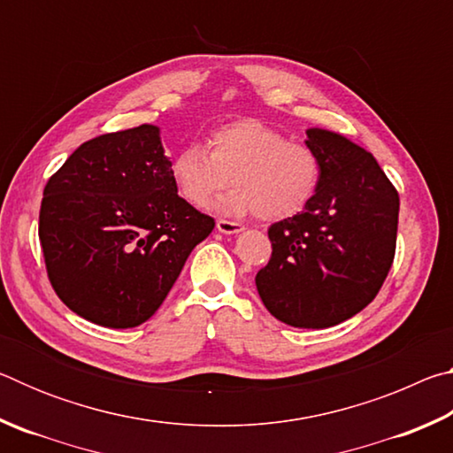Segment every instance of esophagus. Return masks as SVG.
I'll return each mask as SVG.
<instances>
[{"mask_svg":"<svg viewBox=\"0 0 453 453\" xmlns=\"http://www.w3.org/2000/svg\"><path fill=\"white\" fill-rule=\"evenodd\" d=\"M218 232H221V234H227V235H232V234H240V232H243V226H242V224H237V221L218 219Z\"/></svg>","mask_w":453,"mask_h":453,"instance_id":"obj_1","label":"esophagus"}]
</instances>
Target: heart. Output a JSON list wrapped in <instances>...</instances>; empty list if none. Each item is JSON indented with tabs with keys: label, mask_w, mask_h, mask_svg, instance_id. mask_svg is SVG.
<instances>
[{
	"label": "heart",
	"mask_w": 453,
	"mask_h": 453,
	"mask_svg": "<svg viewBox=\"0 0 453 453\" xmlns=\"http://www.w3.org/2000/svg\"><path fill=\"white\" fill-rule=\"evenodd\" d=\"M170 175L180 197L194 208H208L232 175L237 188L219 199L216 210L278 221L297 216L316 197L321 159L311 145L289 142L264 121L245 118L211 129L208 150L196 142L183 145L172 159Z\"/></svg>",
	"instance_id": "obj_1"
}]
</instances>
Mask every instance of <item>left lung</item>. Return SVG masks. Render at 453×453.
<instances>
[{"mask_svg": "<svg viewBox=\"0 0 453 453\" xmlns=\"http://www.w3.org/2000/svg\"><path fill=\"white\" fill-rule=\"evenodd\" d=\"M305 134L321 159L319 189L303 211L267 229L272 257L256 288L283 324L321 329L378 296L395 254L400 196L370 151L321 127Z\"/></svg>", "mask_w": 453, "mask_h": 453, "instance_id": "8db88e82", "label": "left lung"}]
</instances>
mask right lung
Wrapping results in <instances>:
<instances>
[{"label": "right lung", "instance_id": "right-lung-1", "mask_svg": "<svg viewBox=\"0 0 453 453\" xmlns=\"http://www.w3.org/2000/svg\"><path fill=\"white\" fill-rule=\"evenodd\" d=\"M159 127L81 143L51 175L40 242L53 289L97 326L148 321L216 221L178 196Z\"/></svg>", "mask_w": 453, "mask_h": 453}]
</instances>
